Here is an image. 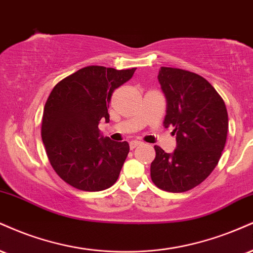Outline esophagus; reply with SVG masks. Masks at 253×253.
I'll return each instance as SVG.
<instances>
[{"label":"esophagus","instance_id":"obj_1","mask_svg":"<svg viewBox=\"0 0 253 253\" xmlns=\"http://www.w3.org/2000/svg\"><path fill=\"white\" fill-rule=\"evenodd\" d=\"M142 142L141 141H138V140H133V141H130L129 142V147H130V150H134L135 147H138L139 145H141Z\"/></svg>","mask_w":253,"mask_h":253}]
</instances>
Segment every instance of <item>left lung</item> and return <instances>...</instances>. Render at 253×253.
<instances>
[{
    "mask_svg": "<svg viewBox=\"0 0 253 253\" xmlns=\"http://www.w3.org/2000/svg\"><path fill=\"white\" fill-rule=\"evenodd\" d=\"M166 99L165 127L173 126L176 147L166 153L156 146L152 181L172 193L186 192L211 174L226 142V106L208 80L184 69L161 67L158 74Z\"/></svg>",
    "mask_w": 253,
    "mask_h": 253,
    "instance_id": "left-lung-1",
    "label": "left lung"
}]
</instances>
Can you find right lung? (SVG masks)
Listing matches in <instances>:
<instances>
[{
  "label": "right lung",
  "mask_w": 253,
  "mask_h": 253,
  "mask_svg": "<svg viewBox=\"0 0 253 253\" xmlns=\"http://www.w3.org/2000/svg\"><path fill=\"white\" fill-rule=\"evenodd\" d=\"M134 72L84 67L51 90L42 118V141L54 171L71 186L96 192L118 180L129 145L103 138L99 124L109 123L112 94Z\"/></svg>",
  "instance_id": "1"
}]
</instances>
